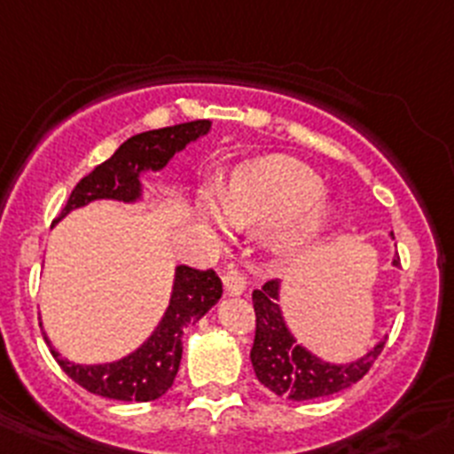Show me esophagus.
I'll return each mask as SVG.
<instances>
[{
  "label": "esophagus",
  "mask_w": 454,
  "mask_h": 454,
  "mask_svg": "<svg viewBox=\"0 0 454 454\" xmlns=\"http://www.w3.org/2000/svg\"><path fill=\"white\" fill-rule=\"evenodd\" d=\"M223 291H226V295H241L244 291H247V278L239 273V270L235 269H228L226 273H223Z\"/></svg>",
  "instance_id": "34e87169"
}]
</instances>
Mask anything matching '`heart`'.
Here are the masks:
<instances>
[{
	"instance_id": "b5f03b06",
	"label": "heart",
	"mask_w": 454,
	"mask_h": 454,
	"mask_svg": "<svg viewBox=\"0 0 454 454\" xmlns=\"http://www.w3.org/2000/svg\"><path fill=\"white\" fill-rule=\"evenodd\" d=\"M207 231L228 228L269 232V251L278 260H294L316 248L336 223V206L325 197V181L316 169L289 156H270L244 165L219 190V203L201 192L194 203Z\"/></svg>"
}]
</instances>
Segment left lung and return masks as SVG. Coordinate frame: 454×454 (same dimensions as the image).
I'll return each instance as SVG.
<instances>
[{
  "label": "left lung",
  "mask_w": 454,
  "mask_h": 454,
  "mask_svg": "<svg viewBox=\"0 0 454 454\" xmlns=\"http://www.w3.org/2000/svg\"><path fill=\"white\" fill-rule=\"evenodd\" d=\"M392 266H399V255H394ZM279 302L282 282H266L260 291H253L257 327L251 363L257 380L289 401L320 399L351 387L370 372L387 340L383 336L370 351L349 363L325 361L295 338Z\"/></svg>",
  "instance_id": "obj_1"
}]
</instances>
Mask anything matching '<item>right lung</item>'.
Returning <instances> with one entry per match:
<instances>
[{
	"label": "right lung",
	"instance_id": "obj_1",
	"mask_svg": "<svg viewBox=\"0 0 454 454\" xmlns=\"http://www.w3.org/2000/svg\"><path fill=\"white\" fill-rule=\"evenodd\" d=\"M210 129H213L210 121H192L163 127V129L143 131L127 138L114 152L112 159L93 168V172L80 179L55 223L93 201H121L131 203V206L141 203L145 197L141 181L143 175L160 172L172 160V156L184 152L190 143H197ZM222 294V282L215 270H197L184 264L176 266L169 304L163 317L137 349L118 361L91 363V365L74 363L55 349L44 329L42 333L58 365L80 387L112 401L145 403V401L159 399L172 387L181 365V354H184V345H181L184 332L190 325L199 323L219 302Z\"/></svg>",
	"mask_w": 454,
	"mask_h": 454
}]
</instances>
